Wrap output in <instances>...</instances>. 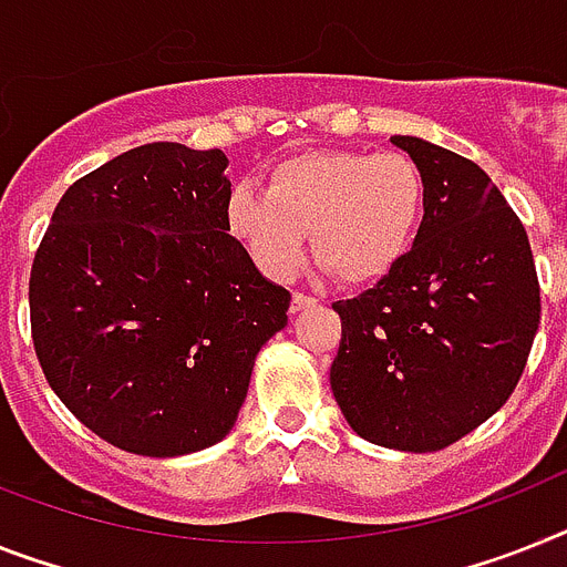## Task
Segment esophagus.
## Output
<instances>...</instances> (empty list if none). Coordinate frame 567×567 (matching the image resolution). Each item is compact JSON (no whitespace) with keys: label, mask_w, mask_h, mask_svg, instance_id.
I'll return each mask as SVG.
<instances>
[{"label":"esophagus","mask_w":567,"mask_h":567,"mask_svg":"<svg viewBox=\"0 0 567 567\" xmlns=\"http://www.w3.org/2000/svg\"><path fill=\"white\" fill-rule=\"evenodd\" d=\"M310 307H316V298H310V295H303V292L292 295V312L310 310Z\"/></svg>","instance_id":"obj_1"}]
</instances>
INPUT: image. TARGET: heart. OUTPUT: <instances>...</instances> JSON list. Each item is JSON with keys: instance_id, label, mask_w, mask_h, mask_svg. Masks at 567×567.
Returning a JSON list of instances; mask_svg holds the SVG:
<instances>
[{"instance_id": "heart-1", "label": "heart", "mask_w": 567, "mask_h": 567, "mask_svg": "<svg viewBox=\"0 0 567 567\" xmlns=\"http://www.w3.org/2000/svg\"><path fill=\"white\" fill-rule=\"evenodd\" d=\"M425 210L420 167L402 153L312 150L275 167L266 194L234 188L228 228L269 278H289L307 249L341 284L364 287L405 260Z\"/></svg>"}]
</instances>
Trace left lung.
Returning a JSON list of instances; mask_svg holds the SVG:
<instances>
[{"label": "left lung", "mask_w": 567, "mask_h": 567, "mask_svg": "<svg viewBox=\"0 0 567 567\" xmlns=\"http://www.w3.org/2000/svg\"><path fill=\"white\" fill-rule=\"evenodd\" d=\"M391 144L423 173V223L394 272L333 303L330 388L364 441L437 452L518 385L539 330V280L525 226L475 162L417 135Z\"/></svg>", "instance_id": "obj_1"}]
</instances>
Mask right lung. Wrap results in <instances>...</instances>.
Instances as JSON below:
<instances>
[{
    "instance_id": "right-lung-1",
    "label": "right lung",
    "mask_w": 567,
    "mask_h": 567,
    "mask_svg": "<svg viewBox=\"0 0 567 567\" xmlns=\"http://www.w3.org/2000/svg\"><path fill=\"white\" fill-rule=\"evenodd\" d=\"M223 150L144 144L65 190L28 284L51 391L112 446L179 457L219 443L292 295L228 228Z\"/></svg>"
}]
</instances>
